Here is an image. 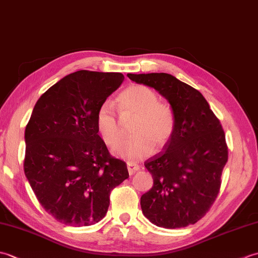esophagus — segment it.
Masks as SVG:
<instances>
[{
	"instance_id": "1",
	"label": "esophagus",
	"mask_w": 258,
	"mask_h": 258,
	"mask_svg": "<svg viewBox=\"0 0 258 258\" xmlns=\"http://www.w3.org/2000/svg\"><path fill=\"white\" fill-rule=\"evenodd\" d=\"M139 169H140V166L138 165V164H134V163H131V162L127 163V171H128L130 175L135 174V172H138Z\"/></svg>"
}]
</instances>
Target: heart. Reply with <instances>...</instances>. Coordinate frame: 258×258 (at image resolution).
<instances>
[{
    "instance_id": "obj_1",
    "label": "heart",
    "mask_w": 258,
    "mask_h": 258,
    "mask_svg": "<svg viewBox=\"0 0 258 258\" xmlns=\"http://www.w3.org/2000/svg\"><path fill=\"white\" fill-rule=\"evenodd\" d=\"M117 108L123 119L133 117L130 133L132 138L120 142V125L114 108L105 102L97 108L95 127L101 140L107 146H114L113 153L128 162L149 157L154 147L160 151L173 139L176 118L171 105L160 101L155 91L145 85H133L120 93Z\"/></svg>"
}]
</instances>
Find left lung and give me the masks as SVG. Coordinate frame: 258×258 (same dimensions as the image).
<instances>
[{
	"instance_id": "1",
	"label": "left lung",
	"mask_w": 258,
	"mask_h": 258,
	"mask_svg": "<svg viewBox=\"0 0 258 258\" xmlns=\"http://www.w3.org/2000/svg\"><path fill=\"white\" fill-rule=\"evenodd\" d=\"M127 76L165 97L176 118L171 142L144 163L154 183L141 197L142 212L151 223L164 228L195 224L215 202L228 160L220 119L199 91L171 74Z\"/></svg>"
}]
</instances>
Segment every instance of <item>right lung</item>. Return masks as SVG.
I'll return each instance as SVG.
<instances>
[{
  "label": "right lung",
  "mask_w": 258,
  "mask_h": 258,
  "mask_svg": "<svg viewBox=\"0 0 258 258\" xmlns=\"http://www.w3.org/2000/svg\"><path fill=\"white\" fill-rule=\"evenodd\" d=\"M123 81L122 73L78 71L51 86L33 108L24 173L42 207L65 225L100 222L112 189L130 176L95 127L97 108Z\"/></svg>",
  "instance_id": "right-lung-1"
}]
</instances>
